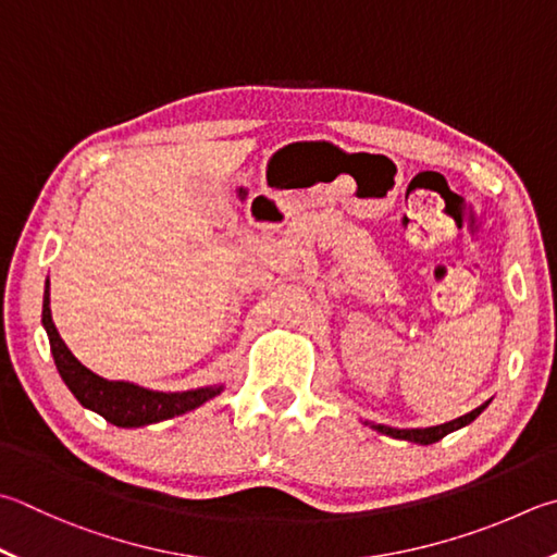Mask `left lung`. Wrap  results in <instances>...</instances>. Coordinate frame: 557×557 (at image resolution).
<instances>
[{
  "mask_svg": "<svg viewBox=\"0 0 557 557\" xmlns=\"http://www.w3.org/2000/svg\"><path fill=\"white\" fill-rule=\"evenodd\" d=\"M490 401H484L482 407H478L470 413H465V417L448 421V423H441V426H431V429H389V426H375L380 433H387L392 438H399V441H413V443H421V446H431V443L441 441L443 436H448V433L458 431L462 426H468L470 421H474L480 417V413L487 409Z\"/></svg>",
  "mask_w": 557,
  "mask_h": 557,
  "instance_id": "obj_1",
  "label": "left lung"
}]
</instances>
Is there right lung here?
I'll list each match as a JSON object with an SVG mask.
<instances>
[{"instance_id":"right-lung-1","label":"right lung","mask_w":557,"mask_h":557,"mask_svg":"<svg viewBox=\"0 0 557 557\" xmlns=\"http://www.w3.org/2000/svg\"><path fill=\"white\" fill-rule=\"evenodd\" d=\"M50 285H46V297H44V326L50 338V350H53L55 368L60 377L67 384V389L75 394L77 401L83 407L97 411L99 417H104L109 423L121 429L131 426H146V423L165 421L180 417V413L197 409L199 404L209 401L216 397L221 387H205V389H191V392H153L136 387V384L128 382H109L104 377L95 375L92 370H87L83 362H79L65 341L60 338V333L50 317Z\"/></svg>"}]
</instances>
